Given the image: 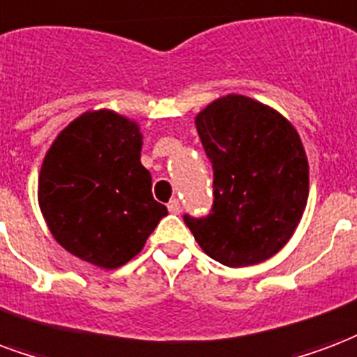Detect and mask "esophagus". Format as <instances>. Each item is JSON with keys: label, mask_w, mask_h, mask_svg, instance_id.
<instances>
[{"label": "esophagus", "mask_w": 357, "mask_h": 357, "mask_svg": "<svg viewBox=\"0 0 357 357\" xmlns=\"http://www.w3.org/2000/svg\"><path fill=\"white\" fill-rule=\"evenodd\" d=\"M179 210H181V206H179V200L178 199H172L170 202H168V212H170V213H179Z\"/></svg>", "instance_id": "esophagus-1"}]
</instances>
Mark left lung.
<instances>
[{
  "mask_svg": "<svg viewBox=\"0 0 357 357\" xmlns=\"http://www.w3.org/2000/svg\"><path fill=\"white\" fill-rule=\"evenodd\" d=\"M213 170V204L183 215L192 236L221 265L250 266L278 253L308 199V160L291 123L252 98L229 94L195 119Z\"/></svg>",
  "mask_w": 357,
  "mask_h": 357,
  "instance_id": "8db88e82",
  "label": "left lung"
}]
</instances>
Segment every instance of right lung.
<instances>
[{
	"label": "right lung",
	"instance_id": "1",
	"mask_svg": "<svg viewBox=\"0 0 357 357\" xmlns=\"http://www.w3.org/2000/svg\"><path fill=\"white\" fill-rule=\"evenodd\" d=\"M142 132L115 112H86L58 134L39 174V206L52 236L79 259L119 268L168 215L139 162Z\"/></svg>",
	"mask_w": 357,
	"mask_h": 357
}]
</instances>
